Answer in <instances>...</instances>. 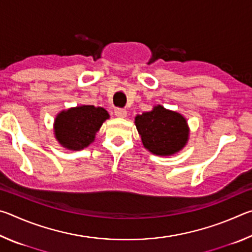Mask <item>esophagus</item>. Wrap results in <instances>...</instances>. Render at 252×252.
<instances>
[{"label":"esophagus","instance_id":"obj_1","mask_svg":"<svg viewBox=\"0 0 252 252\" xmlns=\"http://www.w3.org/2000/svg\"><path fill=\"white\" fill-rule=\"evenodd\" d=\"M114 113H116V116L118 118H121V119L126 118V116H127L126 111L125 109H116V111H114Z\"/></svg>","mask_w":252,"mask_h":252}]
</instances>
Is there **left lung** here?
I'll use <instances>...</instances> for the list:
<instances>
[{"mask_svg": "<svg viewBox=\"0 0 252 252\" xmlns=\"http://www.w3.org/2000/svg\"><path fill=\"white\" fill-rule=\"evenodd\" d=\"M143 147L156 156L169 157L187 146L190 129L187 119L161 104L134 118Z\"/></svg>", "mask_w": 252, "mask_h": 252, "instance_id": "8db88e82", "label": "left lung"}]
</instances>
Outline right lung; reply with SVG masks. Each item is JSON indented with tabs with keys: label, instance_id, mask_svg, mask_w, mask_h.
<instances>
[{
	"label": "right lung",
	"instance_id": "add662e5",
	"mask_svg": "<svg viewBox=\"0 0 252 252\" xmlns=\"http://www.w3.org/2000/svg\"><path fill=\"white\" fill-rule=\"evenodd\" d=\"M109 118L108 111L101 106L79 105L63 110L55 117L54 138L67 150H82L94 141L96 132Z\"/></svg>",
	"mask_w": 252,
	"mask_h": 252
}]
</instances>
